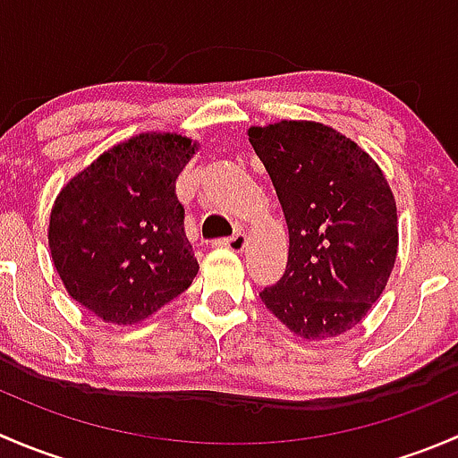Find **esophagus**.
<instances>
[{
	"label": "esophagus",
	"instance_id": "esophagus-1",
	"mask_svg": "<svg viewBox=\"0 0 458 458\" xmlns=\"http://www.w3.org/2000/svg\"><path fill=\"white\" fill-rule=\"evenodd\" d=\"M215 246L228 248V250H234V252H242L243 248H246V234L237 233V234H233V237L219 239V242H215Z\"/></svg>",
	"mask_w": 458,
	"mask_h": 458
}]
</instances>
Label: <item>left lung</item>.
<instances>
[{
  "label": "left lung",
  "instance_id": "obj_1",
  "mask_svg": "<svg viewBox=\"0 0 458 458\" xmlns=\"http://www.w3.org/2000/svg\"><path fill=\"white\" fill-rule=\"evenodd\" d=\"M290 234L288 266L259 297L290 332L321 341L352 330L396 261V201L377 161L317 122L252 126Z\"/></svg>",
  "mask_w": 458,
  "mask_h": 458
}]
</instances>
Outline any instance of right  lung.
I'll list each match as a JSON object with an SVG mask.
<instances>
[{"mask_svg": "<svg viewBox=\"0 0 458 458\" xmlns=\"http://www.w3.org/2000/svg\"><path fill=\"white\" fill-rule=\"evenodd\" d=\"M197 143L141 132L72 177L50 210L48 246L72 299L132 326L188 290L199 272L174 195Z\"/></svg>", "mask_w": 458, "mask_h": 458, "instance_id": "1", "label": "right lung"}]
</instances>
